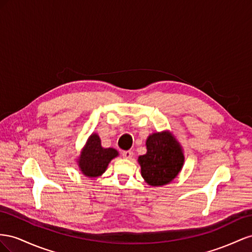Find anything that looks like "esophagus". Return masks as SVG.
<instances>
[{
  "label": "esophagus",
  "mask_w": 252,
  "mask_h": 252,
  "mask_svg": "<svg viewBox=\"0 0 252 252\" xmlns=\"http://www.w3.org/2000/svg\"><path fill=\"white\" fill-rule=\"evenodd\" d=\"M133 151H131V150H127V151H124V152H122V156H124L125 158H126V159H131V158L133 157Z\"/></svg>",
  "instance_id": "obj_1"
}]
</instances>
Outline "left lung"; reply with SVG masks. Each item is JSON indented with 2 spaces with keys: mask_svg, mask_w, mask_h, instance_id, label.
<instances>
[{
  "mask_svg": "<svg viewBox=\"0 0 252 252\" xmlns=\"http://www.w3.org/2000/svg\"><path fill=\"white\" fill-rule=\"evenodd\" d=\"M147 154L139 156L141 175L151 186H163L177 176L184 164L178 142L169 132L154 133L147 139Z\"/></svg>",
  "mask_w": 252,
  "mask_h": 252,
  "instance_id": "obj_1",
  "label": "left lung"
}]
</instances>
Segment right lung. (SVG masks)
Returning <instances> with one entry per match:
<instances>
[{"mask_svg":"<svg viewBox=\"0 0 252 252\" xmlns=\"http://www.w3.org/2000/svg\"><path fill=\"white\" fill-rule=\"evenodd\" d=\"M118 155L115 149L101 147L99 136L93 134L82 150L79 158V167L82 173L89 177H97L105 171L109 162Z\"/></svg>","mask_w":252,"mask_h":252,"instance_id":"right-lung-1","label":"right lung"}]
</instances>
